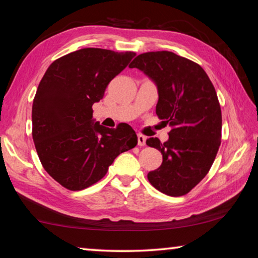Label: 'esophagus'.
Returning a JSON list of instances; mask_svg holds the SVG:
<instances>
[{
    "label": "esophagus",
    "instance_id": "1",
    "mask_svg": "<svg viewBox=\"0 0 258 258\" xmlns=\"http://www.w3.org/2000/svg\"><path fill=\"white\" fill-rule=\"evenodd\" d=\"M146 137L145 135H142V134H138V145L140 146V147H143V146H146Z\"/></svg>",
    "mask_w": 258,
    "mask_h": 258
}]
</instances>
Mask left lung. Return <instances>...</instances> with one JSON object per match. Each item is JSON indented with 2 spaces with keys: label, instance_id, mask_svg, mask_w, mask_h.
<instances>
[{
  "label": "left lung",
  "instance_id": "8db88e82",
  "mask_svg": "<svg viewBox=\"0 0 258 258\" xmlns=\"http://www.w3.org/2000/svg\"><path fill=\"white\" fill-rule=\"evenodd\" d=\"M130 67L155 82L159 97L156 113L172 127L164 143L147 140L163 155L160 167L148 173V180L167 196L186 195L207 175L221 145L216 91L198 63L169 51L139 54Z\"/></svg>",
  "mask_w": 258,
  "mask_h": 258
}]
</instances>
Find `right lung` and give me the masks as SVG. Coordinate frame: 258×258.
<instances>
[{
    "label": "right lung",
    "instance_id": "right-lung-1",
    "mask_svg": "<svg viewBox=\"0 0 258 258\" xmlns=\"http://www.w3.org/2000/svg\"><path fill=\"white\" fill-rule=\"evenodd\" d=\"M134 55L86 47L53 61L41 80L33 101V140L43 167L66 189L97 183L117 156L138 145L128 124L104 127L92 109Z\"/></svg>",
    "mask_w": 258,
    "mask_h": 258
}]
</instances>
